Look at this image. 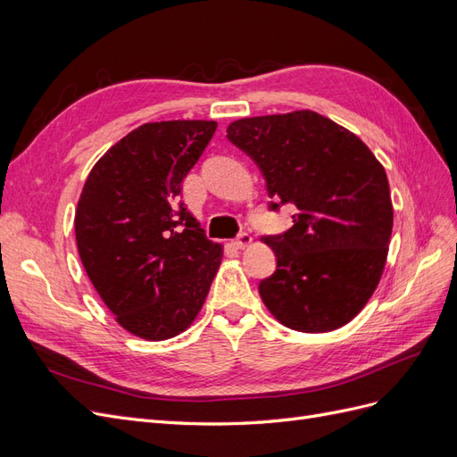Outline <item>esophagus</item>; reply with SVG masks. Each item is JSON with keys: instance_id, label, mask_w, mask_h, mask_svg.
Masks as SVG:
<instances>
[{"instance_id": "1", "label": "esophagus", "mask_w": 457, "mask_h": 457, "mask_svg": "<svg viewBox=\"0 0 457 457\" xmlns=\"http://www.w3.org/2000/svg\"><path fill=\"white\" fill-rule=\"evenodd\" d=\"M250 244H252V237L247 232H240L238 238L234 240V245H237L238 250H244V247H247Z\"/></svg>"}]
</instances>
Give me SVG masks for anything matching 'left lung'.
<instances>
[{
    "label": "left lung",
    "instance_id": "8db88e82",
    "mask_svg": "<svg viewBox=\"0 0 457 457\" xmlns=\"http://www.w3.org/2000/svg\"><path fill=\"white\" fill-rule=\"evenodd\" d=\"M227 139L267 181L270 210L292 204L294 227L265 237L276 270L259 294L305 334L351 322L376 292L393 232L386 173L354 133L312 110L232 121Z\"/></svg>",
    "mask_w": 457,
    "mask_h": 457
}]
</instances>
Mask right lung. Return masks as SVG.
<instances>
[{"instance_id":"1","label":"right lung","mask_w":457,"mask_h":457,"mask_svg":"<svg viewBox=\"0 0 457 457\" xmlns=\"http://www.w3.org/2000/svg\"><path fill=\"white\" fill-rule=\"evenodd\" d=\"M217 121H154L93 165L76 210L79 259L121 328L148 341L185 331L223 259L181 200Z\"/></svg>"}]
</instances>
